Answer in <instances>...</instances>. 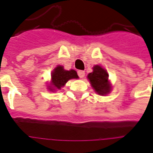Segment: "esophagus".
<instances>
[{"label": "esophagus", "mask_w": 153, "mask_h": 153, "mask_svg": "<svg viewBox=\"0 0 153 153\" xmlns=\"http://www.w3.org/2000/svg\"><path fill=\"white\" fill-rule=\"evenodd\" d=\"M78 75L79 76V78H83L85 75V72L83 71H78Z\"/></svg>", "instance_id": "1"}]
</instances>
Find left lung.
Returning <instances> with one entry per match:
<instances>
[{
    "mask_svg": "<svg viewBox=\"0 0 153 153\" xmlns=\"http://www.w3.org/2000/svg\"><path fill=\"white\" fill-rule=\"evenodd\" d=\"M88 79L96 92L100 96L108 94L111 90V86L108 82V73L100 65L94 66L93 71L88 74Z\"/></svg>",
    "mask_w": 153,
    "mask_h": 153,
    "instance_id": "8db88e82",
    "label": "left lung"
}]
</instances>
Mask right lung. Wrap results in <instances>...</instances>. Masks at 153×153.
Returning <instances> with one entry per match:
<instances>
[{
    "label": "right lung",
    "mask_w": 153,
    "mask_h": 153,
    "mask_svg": "<svg viewBox=\"0 0 153 153\" xmlns=\"http://www.w3.org/2000/svg\"><path fill=\"white\" fill-rule=\"evenodd\" d=\"M51 82L50 86H48V89L50 91L56 89H61L62 87H64L65 84L68 82V80L72 79H78L79 76L77 74V72L74 70L71 71H65L64 68L62 65H57L51 75Z\"/></svg>",
    "instance_id": "obj_1"
}]
</instances>
